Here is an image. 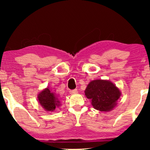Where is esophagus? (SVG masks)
<instances>
[{
  "label": "esophagus",
  "instance_id": "obj_1",
  "mask_svg": "<svg viewBox=\"0 0 150 150\" xmlns=\"http://www.w3.org/2000/svg\"><path fill=\"white\" fill-rule=\"evenodd\" d=\"M69 93H70V94H77V93H78V91H77V89H73V90H71L70 91H69Z\"/></svg>",
  "mask_w": 150,
  "mask_h": 150
}]
</instances>
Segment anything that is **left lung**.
Listing matches in <instances>:
<instances>
[{"label":"left lung","instance_id":"1","mask_svg":"<svg viewBox=\"0 0 150 150\" xmlns=\"http://www.w3.org/2000/svg\"><path fill=\"white\" fill-rule=\"evenodd\" d=\"M85 95L91 100V104L96 110H111L116 105L120 96V91L109 81H91L85 89Z\"/></svg>","mask_w":150,"mask_h":150}]
</instances>
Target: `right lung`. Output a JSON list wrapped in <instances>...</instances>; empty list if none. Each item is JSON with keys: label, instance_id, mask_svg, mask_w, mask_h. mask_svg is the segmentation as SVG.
<instances>
[{"label": "right lung", "instance_id": "obj_1", "mask_svg": "<svg viewBox=\"0 0 150 150\" xmlns=\"http://www.w3.org/2000/svg\"><path fill=\"white\" fill-rule=\"evenodd\" d=\"M38 97L40 105L47 111H54L56 106H59V101L48 88L42 91Z\"/></svg>", "mask_w": 150, "mask_h": 150}]
</instances>
